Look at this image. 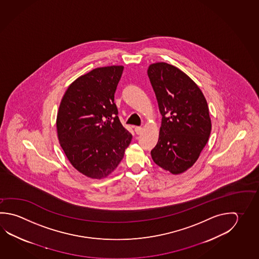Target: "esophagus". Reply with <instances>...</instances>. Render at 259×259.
Here are the masks:
<instances>
[{"label":"esophagus","instance_id":"esophagus-1","mask_svg":"<svg viewBox=\"0 0 259 259\" xmlns=\"http://www.w3.org/2000/svg\"><path fill=\"white\" fill-rule=\"evenodd\" d=\"M135 132H136L138 135H140L141 132H142V127H135Z\"/></svg>","mask_w":259,"mask_h":259}]
</instances>
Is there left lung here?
Returning a JSON list of instances; mask_svg holds the SVG:
<instances>
[{"instance_id":"1","label":"left lung","mask_w":259,"mask_h":259,"mask_svg":"<svg viewBox=\"0 0 259 259\" xmlns=\"http://www.w3.org/2000/svg\"><path fill=\"white\" fill-rule=\"evenodd\" d=\"M147 73L162 116L151 158L170 174H183L196 162L209 140L212 121L206 99L196 83L176 66L154 63Z\"/></svg>"}]
</instances>
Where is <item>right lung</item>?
Segmentation results:
<instances>
[{"label": "right lung", "mask_w": 259, "mask_h": 259, "mask_svg": "<svg viewBox=\"0 0 259 259\" xmlns=\"http://www.w3.org/2000/svg\"><path fill=\"white\" fill-rule=\"evenodd\" d=\"M123 69L104 66L80 75L67 88L58 108L60 146L72 166L91 179L112 174L132 141L114 103Z\"/></svg>", "instance_id": "right-lung-1"}]
</instances>
